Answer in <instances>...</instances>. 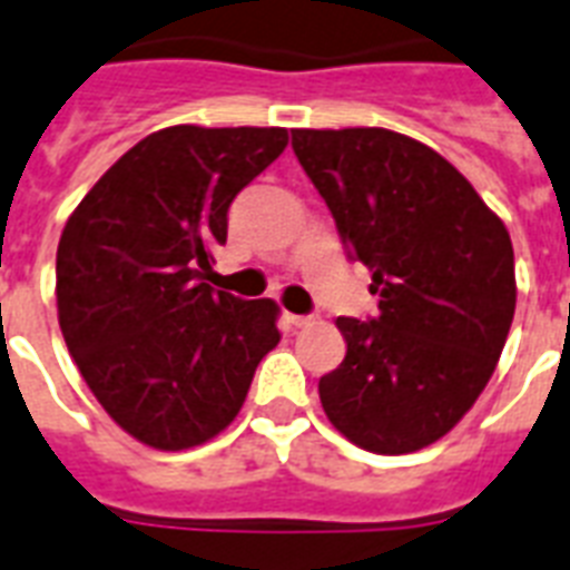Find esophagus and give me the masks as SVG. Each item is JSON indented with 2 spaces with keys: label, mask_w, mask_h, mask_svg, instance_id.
Wrapping results in <instances>:
<instances>
[{
  "label": "esophagus",
  "mask_w": 570,
  "mask_h": 570,
  "mask_svg": "<svg viewBox=\"0 0 570 570\" xmlns=\"http://www.w3.org/2000/svg\"><path fill=\"white\" fill-rule=\"evenodd\" d=\"M286 322L295 325V328H304V325H311L313 316H298V313H286Z\"/></svg>",
  "instance_id": "1"
}]
</instances>
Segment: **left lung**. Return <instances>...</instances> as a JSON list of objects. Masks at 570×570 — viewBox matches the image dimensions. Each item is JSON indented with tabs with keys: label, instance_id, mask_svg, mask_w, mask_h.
<instances>
[{
	"label": "left lung",
	"instance_id": "1",
	"mask_svg": "<svg viewBox=\"0 0 570 570\" xmlns=\"http://www.w3.org/2000/svg\"><path fill=\"white\" fill-rule=\"evenodd\" d=\"M379 313L340 316L346 357L320 379L337 432L379 455L423 450L468 414L514 316L505 224L432 147L390 129H293Z\"/></svg>",
	"mask_w": 570,
	"mask_h": 570
}]
</instances>
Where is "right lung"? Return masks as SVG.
Wrapping results in <instances>:
<instances>
[{"instance_id":"right-lung-1","label":"right lung","mask_w":570,"mask_h":570,"mask_svg":"<svg viewBox=\"0 0 570 570\" xmlns=\"http://www.w3.org/2000/svg\"><path fill=\"white\" fill-rule=\"evenodd\" d=\"M281 127H168L120 156L67 218L58 325L115 423L189 450L233 423L277 346V304L204 284L227 209L286 147Z\"/></svg>"}]
</instances>
